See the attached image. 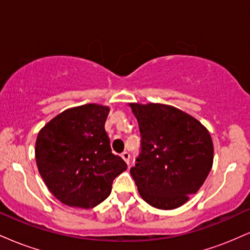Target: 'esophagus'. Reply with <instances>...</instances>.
Instances as JSON below:
<instances>
[{
    "label": "esophagus",
    "instance_id": "esophagus-1",
    "mask_svg": "<svg viewBox=\"0 0 250 250\" xmlns=\"http://www.w3.org/2000/svg\"><path fill=\"white\" fill-rule=\"evenodd\" d=\"M121 157L123 160H125V162H127V165H129V160H130V155H129L128 151H123L121 154Z\"/></svg>",
    "mask_w": 250,
    "mask_h": 250
}]
</instances>
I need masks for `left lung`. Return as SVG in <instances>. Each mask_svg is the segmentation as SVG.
<instances>
[{"label":"left lung","mask_w":250,"mask_h":250,"mask_svg":"<svg viewBox=\"0 0 250 250\" xmlns=\"http://www.w3.org/2000/svg\"><path fill=\"white\" fill-rule=\"evenodd\" d=\"M139 122L141 153L130 174L148 205L175 209L199 190L214 159L213 141L201 123L160 103H130Z\"/></svg>","instance_id":"1"}]
</instances>
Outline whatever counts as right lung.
Returning <instances> with one entry per match:
<instances>
[{"label":"right lung","mask_w":250,"mask_h":250,"mask_svg":"<svg viewBox=\"0 0 250 250\" xmlns=\"http://www.w3.org/2000/svg\"><path fill=\"white\" fill-rule=\"evenodd\" d=\"M109 107L89 103L70 108L40 130L35 159L43 181L69 207L93 208L109 196L116 176L127 169L111 153L104 123Z\"/></svg>","instance_id":"add662e5"}]
</instances>
